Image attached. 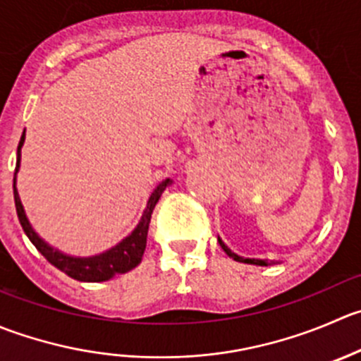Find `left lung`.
Segmentation results:
<instances>
[{
	"label": "left lung",
	"mask_w": 361,
	"mask_h": 361,
	"mask_svg": "<svg viewBox=\"0 0 361 361\" xmlns=\"http://www.w3.org/2000/svg\"><path fill=\"white\" fill-rule=\"evenodd\" d=\"M219 243H220V247L224 248V252H226V254L229 255V257H233L234 261H240V262H248V264H257V266H269V264H275V261H268V259H252V257H241V255L234 254V252L231 250V248L227 247V245L224 243L222 240H220V236H219Z\"/></svg>",
	"instance_id": "obj_1"
}]
</instances>
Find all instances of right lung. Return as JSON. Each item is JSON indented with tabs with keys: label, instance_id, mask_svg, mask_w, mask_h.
<instances>
[{
	"label": "right lung",
	"instance_id": "obj_1",
	"mask_svg": "<svg viewBox=\"0 0 361 361\" xmlns=\"http://www.w3.org/2000/svg\"><path fill=\"white\" fill-rule=\"evenodd\" d=\"M24 145V134L20 137L19 146H17V162H16V173H13V199H16V209L17 216H19V222L23 226V231L26 233V236L30 238L31 243L37 247V250L51 262L52 266H56L58 269L65 271L68 277L75 279L80 282H106L109 279H113L114 275L127 274L130 269H134L135 266L141 262L142 254H145L146 248V238H148V229H149V220H152V213L155 204L159 202L160 195L166 190V187H169L173 183L171 178H166L162 183L157 185L155 190L149 195L148 202H146V208L142 212L141 220L135 226V229L128 234L127 238L116 243L114 247H111L109 250L102 252V254L90 255V257H77V255H70L61 252L59 248L51 247L47 241L42 240L37 234V231L31 227L30 220H27L26 213H24L23 202H20L19 194H17L16 188V176L19 173L20 167V148Z\"/></svg>",
	"mask_w": 361,
	"mask_h": 361
}]
</instances>
